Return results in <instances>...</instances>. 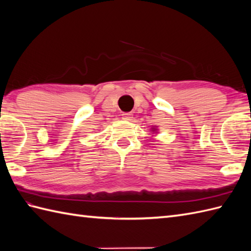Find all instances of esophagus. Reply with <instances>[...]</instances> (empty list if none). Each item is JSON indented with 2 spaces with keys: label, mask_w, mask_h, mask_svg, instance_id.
Instances as JSON below:
<instances>
[{
  "label": "esophagus",
  "mask_w": 251,
  "mask_h": 251,
  "mask_svg": "<svg viewBox=\"0 0 251 251\" xmlns=\"http://www.w3.org/2000/svg\"><path fill=\"white\" fill-rule=\"evenodd\" d=\"M122 116H123V119L126 120V121H131L132 120V113L131 112L123 113V114H122Z\"/></svg>",
  "instance_id": "34e87169"
}]
</instances>
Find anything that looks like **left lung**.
<instances>
[{
    "label": "left lung",
    "instance_id": "8db88e82",
    "mask_svg": "<svg viewBox=\"0 0 251 251\" xmlns=\"http://www.w3.org/2000/svg\"><path fill=\"white\" fill-rule=\"evenodd\" d=\"M154 130H155V129H154Z\"/></svg>",
    "mask_w": 251,
    "mask_h": 251
}]
</instances>
